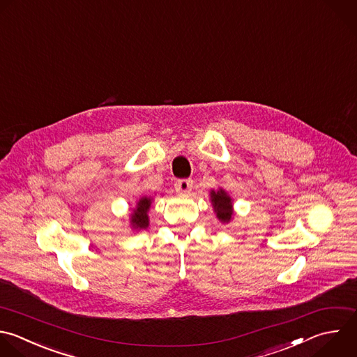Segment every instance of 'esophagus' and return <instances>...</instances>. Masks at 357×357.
<instances>
[{"instance_id":"esophagus-1","label":"esophagus","mask_w":357,"mask_h":357,"mask_svg":"<svg viewBox=\"0 0 357 357\" xmlns=\"http://www.w3.org/2000/svg\"><path fill=\"white\" fill-rule=\"evenodd\" d=\"M192 188V181L191 180H178L176 183V191L180 194H187Z\"/></svg>"}]
</instances>
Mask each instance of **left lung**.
<instances>
[{
    "label": "left lung",
    "instance_id": "1",
    "mask_svg": "<svg viewBox=\"0 0 357 357\" xmlns=\"http://www.w3.org/2000/svg\"><path fill=\"white\" fill-rule=\"evenodd\" d=\"M211 202L213 212L216 213V218L222 223H229L233 220L234 216V208H233V199L226 192V190L219 188V190H211L209 191Z\"/></svg>",
    "mask_w": 357,
    "mask_h": 357
}]
</instances>
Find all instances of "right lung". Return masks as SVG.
Instances as JSON below:
<instances>
[{
    "label": "right lung",
    "instance_id": "add662e5",
    "mask_svg": "<svg viewBox=\"0 0 357 357\" xmlns=\"http://www.w3.org/2000/svg\"><path fill=\"white\" fill-rule=\"evenodd\" d=\"M152 199L153 198H151V197H142L138 199L135 208L132 209V212L130 215V226L132 230H141V229H146L149 226L148 212L151 209Z\"/></svg>",
    "mask_w": 357,
    "mask_h": 357
}]
</instances>
